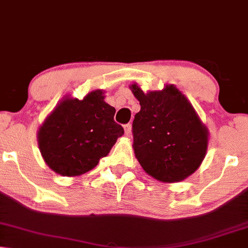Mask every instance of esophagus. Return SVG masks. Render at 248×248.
<instances>
[{"mask_svg": "<svg viewBox=\"0 0 248 248\" xmlns=\"http://www.w3.org/2000/svg\"><path fill=\"white\" fill-rule=\"evenodd\" d=\"M124 135H126V136H129V135L131 134V124H124Z\"/></svg>", "mask_w": 248, "mask_h": 248, "instance_id": "esophagus-1", "label": "esophagus"}]
</instances>
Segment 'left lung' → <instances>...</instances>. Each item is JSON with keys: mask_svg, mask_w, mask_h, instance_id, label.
Wrapping results in <instances>:
<instances>
[{"mask_svg": "<svg viewBox=\"0 0 248 248\" xmlns=\"http://www.w3.org/2000/svg\"><path fill=\"white\" fill-rule=\"evenodd\" d=\"M130 89L140 105L133 121L137 160L155 180L167 183L186 180L205 158L207 127L174 84L146 93L136 83Z\"/></svg>", "mask_w": 248, "mask_h": 248, "instance_id": "1", "label": "left lung"}]
</instances>
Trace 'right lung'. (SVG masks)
<instances>
[{
    "instance_id": "add662e5",
    "label": "right lung",
    "mask_w": 248,
    "mask_h": 248,
    "mask_svg": "<svg viewBox=\"0 0 248 248\" xmlns=\"http://www.w3.org/2000/svg\"><path fill=\"white\" fill-rule=\"evenodd\" d=\"M103 95L98 89L81 101L62 99L40 127L39 149L55 173L79 176L92 170L124 135L114 121L115 108Z\"/></svg>"
}]
</instances>
